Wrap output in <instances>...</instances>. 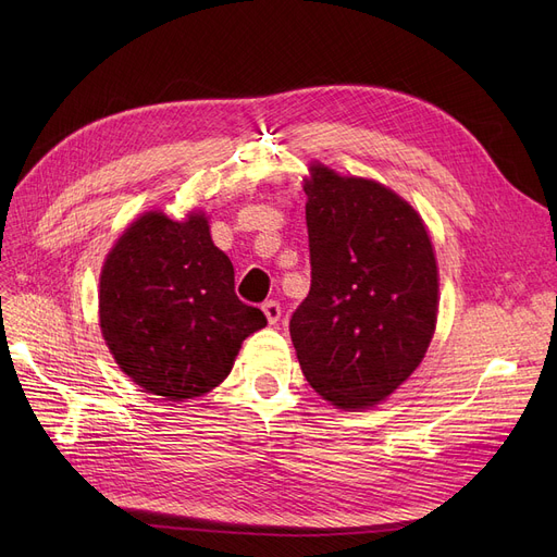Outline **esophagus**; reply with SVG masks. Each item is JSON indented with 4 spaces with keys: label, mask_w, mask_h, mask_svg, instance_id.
I'll use <instances>...</instances> for the list:
<instances>
[{
    "label": "esophagus",
    "mask_w": 557,
    "mask_h": 557,
    "mask_svg": "<svg viewBox=\"0 0 557 557\" xmlns=\"http://www.w3.org/2000/svg\"><path fill=\"white\" fill-rule=\"evenodd\" d=\"M261 309H263V313H267V318H269V323L271 325H275L277 320H280V315H282V307H280V302L277 300H267L261 305Z\"/></svg>",
    "instance_id": "1"
}]
</instances>
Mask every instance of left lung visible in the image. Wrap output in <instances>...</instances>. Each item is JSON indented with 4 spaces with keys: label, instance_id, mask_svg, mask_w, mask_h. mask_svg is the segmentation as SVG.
I'll return each instance as SVG.
<instances>
[{
    "label": "left lung",
    "instance_id": "obj_1",
    "mask_svg": "<svg viewBox=\"0 0 557 557\" xmlns=\"http://www.w3.org/2000/svg\"><path fill=\"white\" fill-rule=\"evenodd\" d=\"M311 286L288 320L309 386L338 408L386 399L424 359L437 267L418 212L384 185L311 166Z\"/></svg>",
    "mask_w": 557,
    "mask_h": 557
}]
</instances>
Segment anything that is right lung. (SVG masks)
Wrapping results in <instances>:
<instances>
[{"instance_id": "right-lung-1", "label": "right lung", "mask_w": 557, "mask_h": 557, "mask_svg": "<svg viewBox=\"0 0 557 557\" xmlns=\"http://www.w3.org/2000/svg\"><path fill=\"white\" fill-rule=\"evenodd\" d=\"M101 332L137 386L173 401L219 386L242 343L267 327L234 294V269L212 244L208 219H137L101 271Z\"/></svg>"}]
</instances>
